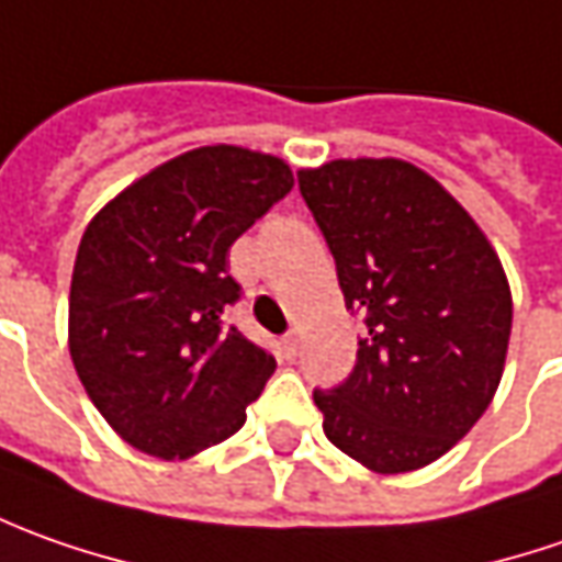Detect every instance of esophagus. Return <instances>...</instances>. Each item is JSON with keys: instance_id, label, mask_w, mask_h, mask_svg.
<instances>
[{"instance_id": "obj_1", "label": "esophagus", "mask_w": 562, "mask_h": 562, "mask_svg": "<svg viewBox=\"0 0 562 562\" xmlns=\"http://www.w3.org/2000/svg\"><path fill=\"white\" fill-rule=\"evenodd\" d=\"M280 348H282V355H285L289 360L295 358V355H299V333H295V329H292V333H285V336L280 339Z\"/></svg>"}]
</instances>
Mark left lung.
Instances as JSON below:
<instances>
[{"instance_id":"1","label":"left lung","mask_w":562,"mask_h":562,"mask_svg":"<svg viewBox=\"0 0 562 562\" xmlns=\"http://www.w3.org/2000/svg\"><path fill=\"white\" fill-rule=\"evenodd\" d=\"M345 307L363 319L345 382L314 389L326 438L373 473L451 451L492 404L510 341L504 267L475 221L395 158L301 170Z\"/></svg>"}]
</instances>
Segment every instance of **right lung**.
<instances>
[{"label":"right lung","instance_id":"1","mask_svg":"<svg viewBox=\"0 0 562 562\" xmlns=\"http://www.w3.org/2000/svg\"><path fill=\"white\" fill-rule=\"evenodd\" d=\"M273 155L204 146L155 167L87 226L70 280V358L133 448L183 460L245 423L273 355L229 326L226 255L292 192Z\"/></svg>","mask_w":562,"mask_h":562}]
</instances>
